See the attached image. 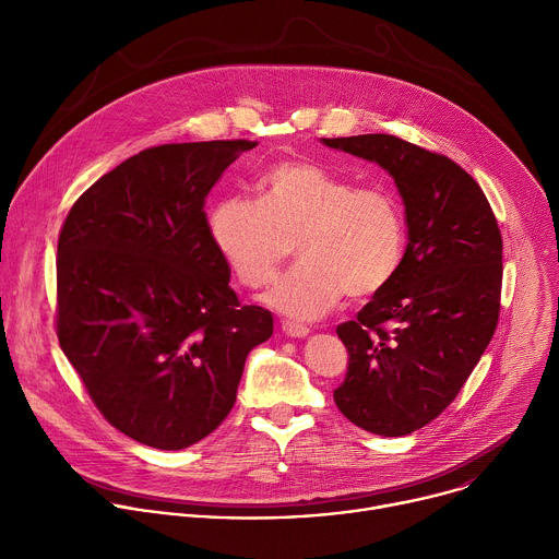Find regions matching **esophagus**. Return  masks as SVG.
<instances>
[{
  "label": "esophagus",
  "mask_w": 559,
  "mask_h": 559,
  "mask_svg": "<svg viewBox=\"0 0 559 559\" xmlns=\"http://www.w3.org/2000/svg\"><path fill=\"white\" fill-rule=\"evenodd\" d=\"M283 332L292 338H305L309 336V328L305 325H298V323H292V321H283Z\"/></svg>",
  "instance_id": "esophagus-1"
}]
</instances>
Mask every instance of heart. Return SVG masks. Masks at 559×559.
<instances>
[{"label":"heart","instance_id":"1","mask_svg":"<svg viewBox=\"0 0 559 559\" xmlns=\"http://www.w3.org/2000/svg\"><path fill=\"white\" fill-rule=\"evenodd\" d=\"M257 192V201H216L207 231L223 263L248 287L272 283L296 246L300 263L265 294L281 313L311 321L343 294L376 296L401 267L405 221L389 190L356 188L323 164L292 158L267 168Z\"/></svg>","mask_w":559,"mask_h":559}]
</instances>
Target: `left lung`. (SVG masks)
<instances>
[{
  "instance_id": "obj_1",
  "label": "left lung",
  "mask_w": 559,
  "mask_h": 559,
  "mask_svg": "<svg viewBox=\"0 0 559 559\" xmlns=\"http://www.w3.org/2000/svg\"><path fill=\"white\" fill-rule=\"evenodd\" d=\"M323 143L384 168L405 203L401 267L336 330L349 362L334 401L369 433L407 436L453 403L493 338L502 234L483 188L449 156L393 134Z\"/></svg>"
}]
</instances>
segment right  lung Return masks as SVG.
Returning a JSON list of instances; mask_svg holds the SVG:
<instances>
[{
	"mask_svg": "<svg viewBox=\"0 0 559 559\" xmlns=\"http://www.w3.org/2000/svg\"><path fill=\"white\" fill-rule=\"evenodd\" d=\"M257 143L147 147L70 207L57 243V336L104 418L164 451L231 412L272 313L241 305L214 250L205 197Z\"/></svg>",
	"mask_w": 559,
	"mask_h": 559,
	"instance_id": "right-lung-1",
	"label": "right lung"
}]
</instances>
